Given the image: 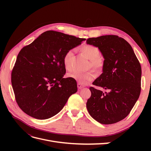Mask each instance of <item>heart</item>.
Masks as SVG:
<instances>
[{
  "instance_id": "heart-1",
  "label": "heart",
  "mask_w": 151,
  "mask_h": 151,
  "mask_svg": "<svg viewBox=\"0 0 151 151\" xmlns=\"http://www.w3.org/2000/svg\"><path fill=\"white\" fill-rule=\"evenodd\" d=\"M94 65H95V67L96 68H100L102 66V62H99V61H96V62H95Z\"/></svg>"
}]
</instances>
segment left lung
<instances>
[{
	"label": "left lung",
	"instance_id": "obj_1",
	"mask_svg": "<svg viewBox=\"0 0 151 151\" xmlns=\"http://www.w3.org/2000/svg\"><path fill=\"white\" fill-rule=\"evenodd\" d=\"M79 40L74 36L47 31L21 50L11 83L18 106L27 115L39 120L51 118L77 92L76 81L63 76L64 59L70 50L80 45Z\"/></svg>",
	"mask_w": 151,
	"mask_h": 151
}]
</instances>
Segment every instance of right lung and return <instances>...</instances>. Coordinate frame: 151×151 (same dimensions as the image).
I'll list each match as a JSON object with an SVG mask.
<instances>
[{
  "mask_svg": "<svg viewBox=\"0 0 151 151\" xmlns=\"http://www.w3.org/2000/svg\"><path fill=\"white\" fill-rule=\"evenodd\" d=\"M88 42L98 48L104 60L103 73L89 89L86 107L97 122L113 124L124 119L139 98L141 66L130 44L117 36L92 38Z\"/></svg>",
  "mask_w": 151,
  "mask_h": 151,
  "instance_id": "obj_1",
  "label": "right lung"
}]
</instances>
